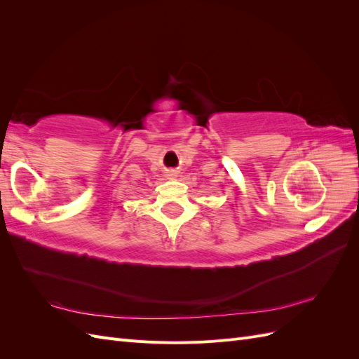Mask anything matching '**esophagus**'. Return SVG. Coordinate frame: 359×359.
<instances>
[{
  "instance_id": "34e87169",
  "label": "esophagus",
  "mask_w": 359,
  "mask_h": 359,
  "mask_svg": "<svg viewBox=\"0 0 359 359\" xmlns=\"http://www.w3.org/2000/svg\"><path fill=\"white\" fill-rule=\"evenodd\" d=\"M166 175H168L169 178H172V177H175V175H177V172H175V170H168V172H166Z\"/></svg>"
}]
</instances>
